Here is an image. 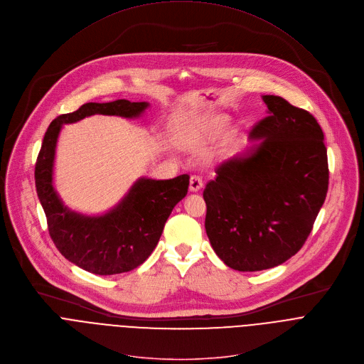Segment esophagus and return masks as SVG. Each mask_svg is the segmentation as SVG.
<instances>
[{"label": "esophagus", "instance_id": "esophagus-1", "mask_svg": "<svg viewBox=\"0 0 364 364\" xmlns=\"http://www.w3.org/2000/svg\"><path fill=\"white\" fill-rule=\"evenodd\" d=\"M201 187H203V180H201V177H200V176H193V177L190 178V186H188L190 191L197 193V191L201 190Z\"/></svg>", "mask_w": 364, "mask_h": 364}]
</instances>
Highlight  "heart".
I'll list each match as a JSON object with an SVG mask.
<instances>
[{"label":"heart","mask_w":364,"mask_h":364,"mask_svg":"<svg viewBox=\"0 0 364 364\" xmlns=\"http://www.w3.org/2000/svg\"><path fill=\"white\" fill-rule=\"evenodd\" d=\"M227 118L224 115H211L201 121L193 136L184 140V144L190 150H201L210 143L215 141L223 134Z\"/></svg>","instance_id":"heart-1"}]
</instances>
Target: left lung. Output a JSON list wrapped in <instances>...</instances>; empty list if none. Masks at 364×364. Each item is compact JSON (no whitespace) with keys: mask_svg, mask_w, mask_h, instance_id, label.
I'll list each match as a JSON object with an SVG mask.
<instances>
[{"mask_svg":"<svg viewBox=\"0 0 364 364\" xmlns=\"http://www.w3.org/2000/svg\"><path fill=\"white\" fill-rule=\"evenodd\" d=\"M250 146L217 168L203 193L205 232L215 255L238 272L283 264L304 245L326 200L327 150L316 118L277 95Z\"/></svg>","mask_w":364,"mask_h":364,"instance_id":"obj_1","label":"left lung"}]
</instances>
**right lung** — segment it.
Instances as JSON below:
<instances>
[{"label": "right lung", "instance_id": "right-lung-1", "mask_svg": "<svg viewBox=\"0 0 364 364\" xmlns=\"http://www.w3.org/2000/svg\"><path fill=\"white\" fill-rule=\"evenodd\" d=\"M150 102L117 100L87 102L77 111L53 119L36 164V187L60 253L80 269L111 276L134 270L156 249L173 208L188 190L187 174L171 180L140 177L114 207L102 214H84L64 204L54 186L58 137L65 124L95 114L136 119Z\"/></svg>", "mask_w": 364, "mask_h": 364}]
</instances>
